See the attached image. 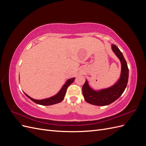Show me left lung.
Here are the masks:
<instances>
[{"label":"left lung","mask_w":146,"mask_h":146,"mask_svg":"<svg viewBox=\"0 0 146 146\" xmlns=\"http://www.w3.org/2000/svg\"><path fill=\"white\" fill-rule=\"evenodd\" d=\"M113 52L117 56L121 63V72L120 78L117 82L105 89L94 90L90 86L87 80L82 87L84 99L88 103L94 105H108L116 100L125 90L129 80V68L122 53L114 44H111Z\"/></svg>","instance_id":"obj_1"}]
</instances>
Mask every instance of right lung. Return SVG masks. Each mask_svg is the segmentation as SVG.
Masks as SVG:
<instances>
[{
    "instance_id": "1",
    "label": "right lung",
    "mask_w": 146,
    "mask_h": 146,
    "mask_svg": "<svg viewBox=\"0 0 146 146\" xmlns=\"http://www.w3.org/2000/svg\"><path fill=\"white\" fill-rule=\"evenodd\" d=\"M74 80H75V78L68 79V80L66 81V83L64 84V85L62 86V88H61V90H60V91L58 92V93L54 96L50 97V98H49L41 99V100H36V99H34L32 98H30L29 96H28L27 94H25V92H24V94L30 100H32L33 102H34L35 103H36L39 105L47 106V105H52L54 104H56L61 102L64 99L68 87L70 85V84H72L73 83Z\"/></svg>"
}]
</instances>
